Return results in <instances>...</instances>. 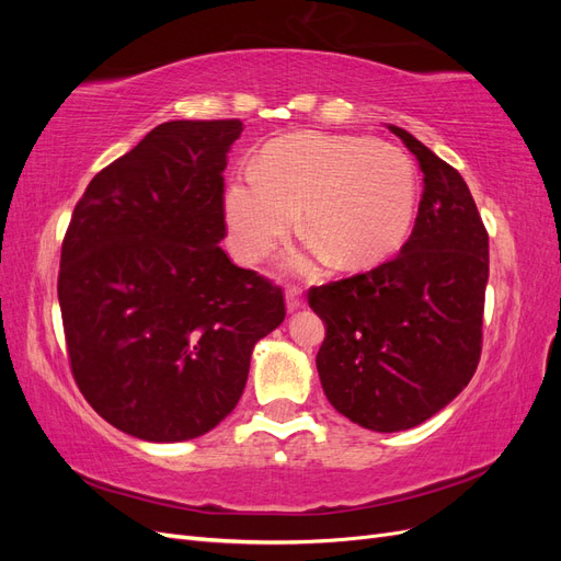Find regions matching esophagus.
Returning a JSON list of instances; mask_svg holds the SVG:
<instances>
[{"label":"esophagus","mask_w":561,"mask_h":561,"mask_svg":"<svg viewBox=\"0 0 561 561\" xmlns=\"http://www.w3.org/2000/svg\"><path fill=\"white\" fill-rule=\"evenodd\" d=\"M301 307H304L301 290H299V287H290V290H287V295H285V309H287V313H295Z\"/></svg>","instance_id":"obj_1"}]
</instances>
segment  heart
Returning <instances> with one entry per match:
<instances>
[{
	"label": "heart",
	"mask_w": 561,
	"mask_h": 561,
	"mask_svg": "<svg viewBox=\"0 0 561 561\" xmlns=\"http://www.w3.org/2000/svg\"><path fill=\"white\" fill-rule=\"evenodd\" d=\"M419 206V175L398 147L358 135L299 133L271 142L257 168L233 175L225 217L233 252L264 257L290 231H301L339 268L375 264L410 233ZM299 268L309 260L295 257Z\"/></svg>",
	"instance_id": "obj_1"
}]
</instances>
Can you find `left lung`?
<instances>
[{"instance_id":"left-lung-1","label":"left lung","mask_w":561,"mask_h":561,"mask_svg":"<svg viewBox=\"0 0 561 561\" xmlns=\"http://www.w3.org/2000/svg\"><path fill=\"white\" fill-rule=\"evenodd\" d=\"M390 133L423 171L410 241L367 274L309 293L325 322L322 390L339 414L377 433L419 426L468 386L489 280V236L466 180L412 133Z\"/></svg>"}]
</instances>
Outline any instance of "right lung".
<instances>
[{"mask_svg": "<svg viewBox=\"0 0 561 561\" xmlns=\"http://www.w3.org/2000/svg\"><path fill=\"white\" fill-rule=\"evenodd\" d=\"M239 118L165 122L100 171L67 227L58 301L93 410L147 443H184L233 412L283 290L236 266L225 168Z\"/></svg>", "mask_w": 561, "mask_h": 561, "instance_id": "1", "label": "right lung"}]
</instances>
